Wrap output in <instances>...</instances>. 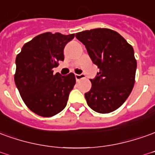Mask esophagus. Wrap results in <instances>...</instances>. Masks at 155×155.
Masks as SVG:
<instances>
[{
    "label": "esophagus",
    "mask_w": 155,
    "mask_h": 155,
    "mask_svg": "<svg viewBox=\"0 0 155 155\" xmlns=\"http://www.w3.org/2000/svg\"><path fill=\"white\" fill-rule=\"evenodd\" d=\"M85 78V74H75V79H76V81H80V80H82V79H84Z\"/></svg>",
    "instance_id": "34e87169"
}]
</instances>
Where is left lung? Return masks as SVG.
I'll use <instances>...</instances> for the list:
<instances>
[{
	"label": "left lung",
	"instance_id": "left-lung-1",
	"mask_svg": "<svg viewBox=\"0 0 155 155\" xmlns=\"http://www.w3.org/2000/svg\"><path fill=\"white\" fill-rule=\"evenodd\" d=\"M75 37L100 69L96 78L91 80V89L85 94L86 102L99 113L115 111L134 88L137 68L134 48L111 29H91L77 32Z\"/></svg>",
	"mask_w": 155,
	"mask_h": 155
}]
</instances>
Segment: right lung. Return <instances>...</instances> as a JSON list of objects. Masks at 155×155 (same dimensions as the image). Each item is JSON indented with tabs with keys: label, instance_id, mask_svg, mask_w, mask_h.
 <instances>
[{
	"label": "right lung",
	"instance_id": "add662e5",
	"mask_svg": "<svg viewBox=\"0 0 155 155\" xmlns=\"http://www.w3.org/2000/svg\"><path fill=\"white\" fill-rule=\"evenodd\" d=\"M74 38V33L44 32L26 43L17 55L15 84L26 106L38 116L53 117L66 107L75 76L54 74L53 68L64 60V48Z\"/></svg>",
	"mask_w": 155,
	"mask_h": 155
}]
</instances>
